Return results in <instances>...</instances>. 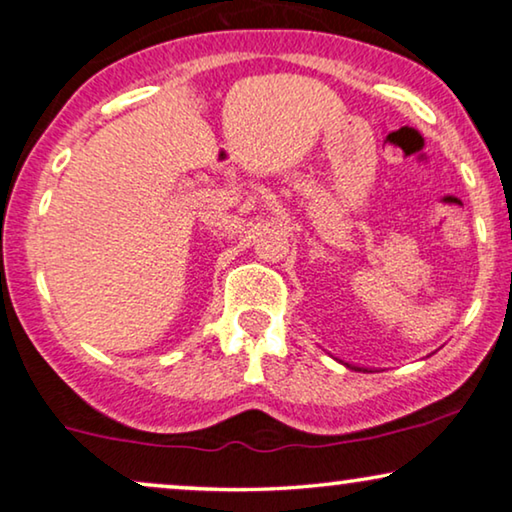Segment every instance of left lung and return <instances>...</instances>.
I'll return each mask as SVG.
<instances>
[{"label": "left lung", "instance_id": "8db88e82", "mask_svg": "<svg viewBox=\"0 0 512 512\" xmlns=\"http://www.w3.org/2000/svg\"><path fill=\"white\" fill-rule=\"evenodd\" d=\"M354 370H359V368H354Z\"/></svg>", "mask_w": 512, "mask_h": 512}]
</instances>
